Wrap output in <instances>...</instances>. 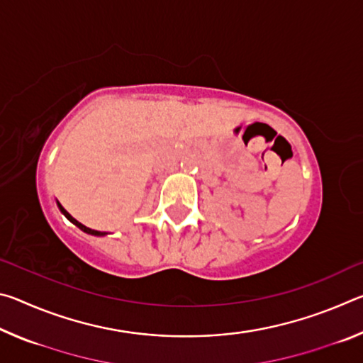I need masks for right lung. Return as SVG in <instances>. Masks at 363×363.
<instances>
[{"mask_svg":"<svg viewBox=\"0 0 363 363\" xmlns=\"http://www.w3.org/2000/svg\"><path fill=\"white\" fill-rule=\"evenodd\" d=\"M59 205V208H60V211H62L64 214H65V216H67V219H70L72 220V223L73 224H75V225H78L79 227V229H82V230H84L86 233H91V235H106V232H99V230H93V229H89V227H86V225H83L82 223H78V220L75 219V218H72L70 216V214L69 213H67L65 211V208L62 206V205H60V203H57Z\"/></svg>","mask_w":363,"mask_h":363,"instance_id":"add662e5","label":"right lung"}]
</instances>
